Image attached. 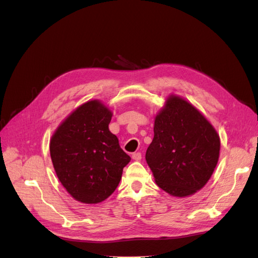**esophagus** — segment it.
I'll use <instances>...</instances> for the list:
<instances>
[{"mask_svg": "<svg viewBox=\"0 0 258 258\" xmlns=\"http://www.w3.org/2000/svg\"><path fill=\"white\" fill-rule=\"evenodd\" d=\"M132 159L134 160H137V161H140L142 159V154L141 153H134L132 154Z\"/></svg>", "mask_w": 258, "mask_h": 258, "instance_id": "34e87169", "label": "esophagus"}]
</instances>
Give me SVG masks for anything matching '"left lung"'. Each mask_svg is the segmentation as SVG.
I'll use <instances>...</instances> for the list:
<instances>
[{"mask_svg":"<svg viewBox=\"0 0 258 258\" xmlns=\"http://www.w3.org/2000/svg\"><path fill=\"white\" fill-rule=\"evenodd\" d=\"M220 146V137L206 117L187 101L171 96L156 116L145 159L162 190L185 197L207 184Z\"/></svg>","mask_w":258,"mask_h":258,"instance_id":"8db88e82","label":"left lung"}]
</instances>
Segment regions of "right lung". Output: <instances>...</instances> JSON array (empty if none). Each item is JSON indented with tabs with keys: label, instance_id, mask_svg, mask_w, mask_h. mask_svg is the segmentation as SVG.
<instances>
[{
	"label": "right lung",
	"instance_id": "right-lung-1",
	"mask_svg": "<svg viewBox=\"0 0 258 258\" xmlns=\"http://www.w3.org/2000/svg\"><path fill=\"white\" fill-rule=\"evenodd\" d=\"M111 119L107 107L97 100L89 101L76 108L51 138L50 157L59 181L84 204L110 197L131 160L108 130Z\"/></svg>",
	"mask_w": 258,
	"mask_h": 258
}]
</instances>
